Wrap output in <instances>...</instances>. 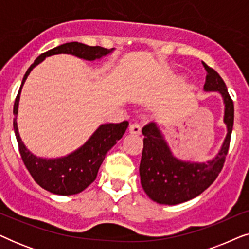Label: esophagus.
I'll return each mask as SVG.
<instances>
[{"mask_svg": "<svg viewBox=\"0 0 249 249\" xmlns=\"http://www.w3.org/2000/svg\"><path fill=\"white\" fill-rule=\"evenodd\" d=\"M129 132L134 135H141L142 127L138 124H131L129 125Z\"/></svg>", "mask_w": 249, "mask_h": 249, "instance_id": "esophagus-1", "label": "esophagus"}]
</instances>
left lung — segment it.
<instances>
[{
	"label": "left lung",
	"instance_id": "1",
	"mask_svg": "<svg viewBox=\"0 0 249 249\" xmlns=\"http://www.w3.org/2000/svg\"><path fill=\"white\" fill-rule=\"evenodd\" d=\"M203 66L207 72L204 90L219 91L223 98L227 136L215 158L204 163L189 162L172 154L155 122L146 124L142 128L145 138L139 175L142 189L159 204L176 205L200 195L214 182L226 161L233 127V102L220 74L206 63Z\"/></svg>",
	"mask_w": 249,
	"mask_h": 249
}]
</instances>
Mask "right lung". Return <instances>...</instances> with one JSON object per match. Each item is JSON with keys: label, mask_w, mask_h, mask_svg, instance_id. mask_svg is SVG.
Segmentation results:
<instances>
[{"label": "right lung", "mask_w": 249, "mask_h": 249, "mask_svg": "<svg viewBox=\"0 0 249 249\" xmlns=\"http://www.w3.org/2000/svg\"><path fill=\"white\" fill-rule=\"evenodd\" d=\"M114 49L107 50L101 46H88L78 42L66 43L62 45L54 47L47 52L40 54L32 66L26 71L23 76L21 86L17 95L15 105H13V129L17 142H18L19 152L34 180L47 192L55 195L69 196L79 194L86 189L91 182L96 179L98 169L104 161L105 155L113 146L128 128V121L120 124H101L90 138L85 144L71 154L57 159H43L34 155L23 144L20 138L17 124V115H18V105L20 100L21 88L25 84L30 71L39 64L47 56L55 54H71L79 59L87 61L98 60L113 52Z\"/></svg>", "instance_id": "right-lung-1"}]
</instances>
